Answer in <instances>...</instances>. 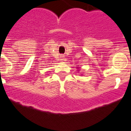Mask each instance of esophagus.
<instances>
[{"label":"esophagus","mask_w":131,"mask_h":131,"mask_svg":"<svg viewBox=\"0 0 131 131\" xmlns=\"http://www.w3.org/2000/svg\"><path fill=\"white\" fill-rule=\"evenodd\" d=\"M62 58H64V57H63V56H62Z\"/></svg>","instance_id":"esophagus-1"}]
</instances>
